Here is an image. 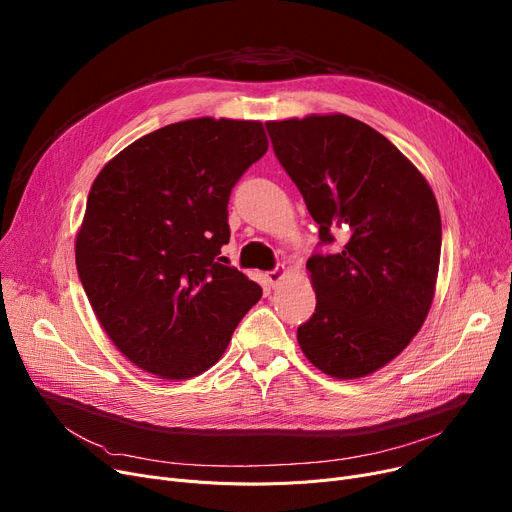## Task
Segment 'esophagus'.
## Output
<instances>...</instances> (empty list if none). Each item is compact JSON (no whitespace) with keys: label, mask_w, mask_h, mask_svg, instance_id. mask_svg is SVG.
I'll return each mask as SVG.
<instances>
[{"label":"esophagus","mask_w":512,"mask_h":512,"mask_svg":"<svg viewBox=\"0 0 512 512\" xmlns=\"http://www.w3.org/2000/svg\"><path fill=\"white\" fill-rule=\"evenodd\" d=\"M284 276H286V270L284 267H276V270H272V272H267L265 274V278H267V282H270V286L274 288V286H278L282 280H284Z\"/></svg>","instance_id":"obj_1"}]
</instances>
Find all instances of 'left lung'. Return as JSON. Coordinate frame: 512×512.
<instances>
[{"mask_svg":"<svg viewBox=\"0 0 512 512\" xmlns=\"http://www.w3.org/2000/svg\"><path fill=\"white\" fill-rule=\"evenodd\" d=\"M319 245L307 261L317 305L297 338L336 380L382 369L421 330L436 292L442 220L432 186L384 134L344 114L265 122Z\"/></svg>","mask_w":512,"mask_h":512,"instance_id":"left-lung-1","label":"left lung"}]
</instances>
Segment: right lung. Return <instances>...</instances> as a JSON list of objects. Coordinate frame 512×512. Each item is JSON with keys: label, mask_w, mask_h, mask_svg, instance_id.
I'll return each instance as SVG.
<instances>
[{"label": "right lung", "mask_w": 512, "mask_h": 512, "mask_svg": "<svg viewBox=\"0 0 512 512\" xmlns=\"http://www.w3.org/2000/svg\"><path fill=\"white\" fill-rule=\"evenodd\" d=\"M267 151L261 122L193 118L107 161L76 234V270L118 351L161 380L218 363L261 288L224 265L228 199Z\"/></svg>", "instance_id": "obj_1"}]
</instances>
